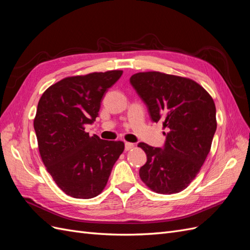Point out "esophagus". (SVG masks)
Returning a JSON list of instances; mask_svg holds the SVG:
<instances>
[{
	"mask_svg": "<svg viewBox=\"0 0 250 250\" xmlns=\"http://www.w3.org/2000/svg\"><path fill=\"white\" fill-rule=\"evenodd\" d=\"M133 147H134V146H133L132 143H127V142L125 143V150H126V151L131 150Z\"/></svg>",
	"mask_w": 250,
	"mask_h": 250,
	"instance_id": "esophagus-1",
	"label": "esophagus"
}]
</instances>
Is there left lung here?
<instances>
[{
  "instance_id": "8db88e82",
  "label": "left lung",
  "mask_w": 250,
  "mask_h": 250,
  "mask_svg": "<svg viewBox=\"0 0 250 250\" xmlns=\"http://www.w3.org/2000/svg\"><path fill=\"white\" fill-rule=\"evenodd\" d=\"M130 83L153 122L167 128L163 148L140 143L147 155L140 177L158 194L179 193L199 173L217 128L213 98L192 79L161 72L137 73Z\"/></svg>"
}]
</instances>
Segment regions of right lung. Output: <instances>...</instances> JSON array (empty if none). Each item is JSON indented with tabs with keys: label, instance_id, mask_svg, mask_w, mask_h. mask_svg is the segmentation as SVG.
<instances>
[{
	"label": "right lung",
	"instance_id": "1",
	"mask_svg": "<svg viewBox=\"0 0 250 250\" xmlns=\"http://www.w3.org/2000/svg\"><path fill=\"white\" fill-rule=\"evenodd\" d=\"M122 74L107 71L66 77L51 85L39 101L33 124L42 163L71 197L99 195L124 151L123 142L104 141L84 131L99 115L103 96Z\"/></svg>",
	"mask_w": 250,
	"mask_h": 250
}]
</instances>
